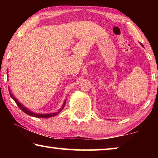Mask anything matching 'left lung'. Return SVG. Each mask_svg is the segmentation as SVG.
Returning a JSON list of instances; mask_svg holds the SVG:
<instances>
[{"instance_id": "obj_1", "label": "left lung", "mask_w": 158, "mask_h": 158, "mask_svg": "<svg viewBox=\"0 0 158 158\" xmlns=\"http://www.w3.org/2000/svg\"><path fill=\"white\" fill-rule=\"evenodd\" d=\"M140 44H141V46H142V47H143V45H142V44H141V43H140Z\"/></svg>"}]
</instances>
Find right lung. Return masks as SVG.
I'll list each match as a JSON object with an SVG mask.
<instances>
[{"label":"right lung","mask_w":158,"mask_h":158,"mask_svg":"<svg viewBox=\"0 0 158 158\" xmlns=\"http://www.w3.org/2000/svg\"><path fill=\"white\" fill-rule=\"evenodd\" d=\"M7 73H8L7 72ZM7 77H8V75H7ZM9 92H10V96H11V98H12V100H14L16 103H17V105H18L19 107L21 110H22L24 113H26V114L29 115V116H33V117H36V118H50V117H53V116H56V115H58V114L60 113V112L63 110V108L65 107V103H66V99L65 100V101H64V102L63 104L62 105V107H61L59 110H58V111L56 112H54V113H50V114H37V113H35V112H33L31 111V110H29L28 109H27L26 107V106H23L22 104H21L19 101H18V100L17 98H16L14 95L12 94V93H11V91H10V89H9Z\"/></svg>","instance_id":"1"}]
</instances>
